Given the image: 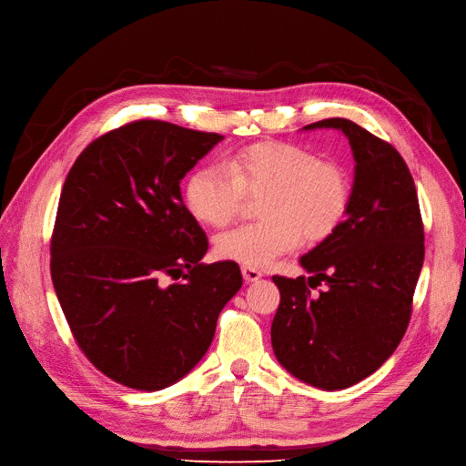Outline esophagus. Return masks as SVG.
Returning a JSON list of instances; mask_svg holds the SVG:
<instances>
[{"label":"esophagus","instance_id":"34e87169","mask_svg":"<svg viewBox=\"0 0 466 466\" xmlns=\"http://www.w3.org/2000/svg\"><path fill=\"white\" fill-rule=\"evenodd\" d=\"M241 274H243L245 281H257V279L262 278V272L257 270V268H250V266H243Z\"/></svg>","mask_w":466,"mask_h":466}]
</instances>
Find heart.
<instances>
[{
  "label": "heart",
  "instance_id": "obj_1",
  "mask_svg": "<svg viewBox=\"0 0 466 466\" xmlns=\"http://www.w3.org/2000/svg\"><path fill=\"white\" fill-rule=\"evenodd\" d=\"M245 194H262L257 223L218 237L225 260L264 268L299 245L329 238L340 228L351 198L346 168L288 142H257L235 149L225 165H204L187 182V206L214 228L229 225Z\"/></svg>",
  "mask_w": 466,
  "mask_h": 466
}]
</instances>
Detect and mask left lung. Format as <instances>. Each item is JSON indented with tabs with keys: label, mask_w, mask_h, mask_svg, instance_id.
<instances>
[{
	"label": "left lung",
	"mask_w": 466,
	"mask_h": 466,
	"mask_svg": "<svg viewBox=\"0 0 466 466\" xmlns=\"http://www.w3.org/2000/svg\"><path fill=\"white\" fill-rule=\"evenodd\" d=\"M315 128L348 137L354 188L340 228L301 257L311 278H272L279 305L270 334L293 377L338 390L375 373L400 344L424 264V223L414 178L389 142L346 118L305 126Z\"/></svg>",
	"instance_id": "obj_1"
}]
</instances>
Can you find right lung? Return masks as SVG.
<instances>
[{
	"label": "right lung",
	"instance_id": "add662e5",
	"mask_svg": "<svg viewBox=\"0 0 466 466\" xmlns=\"http://www.w3.org/2000/svg\"><path fill=\"white\" fill-rule=\"evenodd\" d=\"M223 136L136 120L96 137L69 168L50 274L77 346L95 368L161 390L208 351L238 264H202L208 237L180 180Z\"/></svg>",
	"mask_w": 466,
	"mask_h": 466
}]
</instances>
